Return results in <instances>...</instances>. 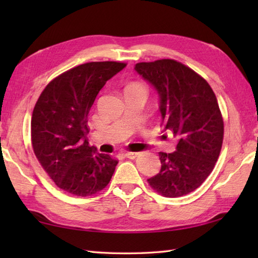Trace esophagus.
<instances>
[{"instance_id": "1", "label": "esophagus", "mask_w": 258, "mask_h": 258, "mask_svg": "<svg viewBox=\"0 0 258 258\" xmlns=\"http://www.w3.org/2000/svg\"><path fill=\"white\" fill-rule=\"evenodd\" d=\"M127 158H131V160H133L136 156H138V153H133V152H126L124 154Z\"/></svg>"}]
</instances>
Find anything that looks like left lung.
<instances>
[{"instance_id": "obj_1", "label": "left lung", "mask_w": 258, "mask_h": 258, "mask_svg": "<svg viewBox=\"0 0 258 258\" xmlns=\"http://www.w3.org/2000/svg\"><path fill=\"white\" fill-rule=\"evenodd\" d=\"M134 69L160 96L164 131L171 130L178 140L175 152L158 153L161 171L147 182L165 197L188 194L203 184L220 156L224 122L217 98L201 75L175 59L142 62Z\"/></svg>"}]
</instances>
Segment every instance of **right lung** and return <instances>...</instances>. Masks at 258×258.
Segmentation results:
<instances>
[{
	"instance_id": "add662e5",
	"label": "right lung",
	"mask_w": 258,
	"mask_h": 258,
	"mask_svg": "<svg viewBox=\"0 0 258 258\" xmlns=\"http://www.w3.org/2000/svg\"><path fill=\"white\" fill-rule=\"evenodd\" d=\"M125 67L107 61L71 69L46 85L33 109L34 154L57 187L70 194H96L113 176L118 162L90 146L87 116L98 92Z\"/></svg>"
}]
</instances>
